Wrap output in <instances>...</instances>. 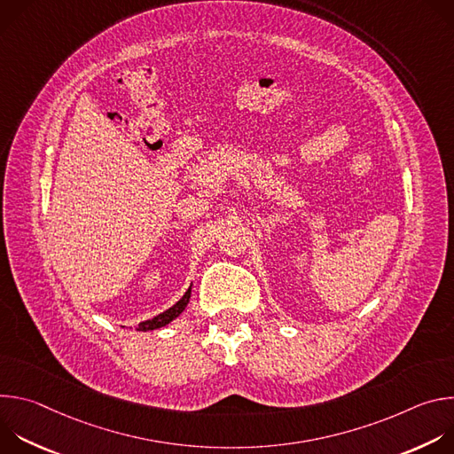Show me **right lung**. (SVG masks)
Instances as JSON below:
<instances>
[{
	"mask_svg": "<svg viewBox=\"0 0 454 454\" xmlns=\"http://www.w3.org/2000/svg\"><path fill=\"white\" fill-rule=\"evenodd\" d=\"M190 293H192V286H190V287H188V291L183 294V298H181L179 301H176L170 309H167L165 312H161V314L154 316L153 319H147V321L138 323L137 331L147 333V331H154V329H161V327L168 325V323H170L172 319H176V317L184 310V307H186V303H188V300H190Z\"/></svg>",
	"mask_w": 454,
	"mask_h": 454,
	"instance_id": "add662e5",
	"label": "right lung"
}]
</instances>
